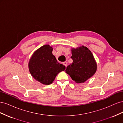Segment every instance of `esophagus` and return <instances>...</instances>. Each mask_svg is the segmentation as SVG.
<instances>
[{"label": "esophagus", "mask_w": 123, "mask_h": 123, "mask_svg": "<svg viewBox=\"0 0 123 123\" xmlns=\"http://www.w3.org/2000/svg\"><path fill=\"white\" fill-rule=\"evenodd\" d=\"M63 65H64L66 67L67 66V62H63Z\"/></svg>", "instance_id": "obj_1"}]
</instances>
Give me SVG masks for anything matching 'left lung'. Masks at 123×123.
I'll list each match as a JSON object with an SVG mask.
<instances>
[{
    "label": "left lung",
    "mask_w": 123,
    "mask_h": 123,
    "mask_svg": "<svg viewBox=\"0 0 123 123\" xmlns=\"http://www.w3.org/2000/svg\"><path fill=\"white\" fill-rule=\"evenodd\" d=\"M73 62L67 67L66 73L76 83H84L95 73L97 70L93 55L84 46L71 48Z\"/></svg>",
    "instance_id": "left-lung-1"
}]
</instances>
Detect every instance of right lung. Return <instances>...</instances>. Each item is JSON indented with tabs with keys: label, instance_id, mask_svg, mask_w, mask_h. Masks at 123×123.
Returning a JSON list of instances; mask_svg holds the SVG:
<instances>
[{
	"label": "right lung",
	"instance_id": "add662e5",
	"mask_svg": "<svg viewBox=\"0 0 123 123\" xmlns=\"http://www.w3.org/2000/svg\"><path fill=\"white\" fill-rule=\"evenodd\" d=\"M53 48L45 44L37 49L30 59L28 67L34 79L44 85L53 83L57 74L66 69L52 54Z\"/></svg>",
	"mask_w": 123,
	"mask_h": 123
}]
</instances>
